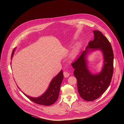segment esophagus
I'll list each match as a JSON object with an SVG mask.
<instances>
[{"instance_id":"esophagus-1","label":"esophagus","mask_w":124,"mask_h":124,"mask_svg":"<svg viewBox=\"0 0 124 124\" xmlns=\"http://www.w3.org/2000/svg\"><path fill=\"white\" fill-rule=\"evenodd\" d=\"M63 75L65 77H68L69 75H70V73L68 72V71H64L63 72Z\"/></svg>"}]
</instances>
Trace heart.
<instances>
[{
    "mask_svg": "<svg viewBox=\"0 0 124 124\" xmlns=\"http://www.w3.org/2000/svg\"><path fill=\"white\" fill-rule=\"evenodd\" d=\"M78 48L77 47H75L71 52V57L72 58H73V57H75L77 55V53H78Z\"/></svg>",
    "mask_w": 124,
    "mask_h": 124,
    "instance_id": "b5f03b06",
    "label": "heart"
}]
</instances>
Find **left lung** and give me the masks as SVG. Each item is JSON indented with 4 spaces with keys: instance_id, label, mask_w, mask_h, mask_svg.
Returning a JSON list of instances; mask_svg holds the SVG:
<instances>
[{
    "instance_id": "left-lung-1",
    "label": "left lung",
    "mask_w": 124,
    "mask_h": 124,
    "mask_svg": "<svg viewBox=\"0 0 124 124\" xmlns=\"http://www.w3.org/2000/svg\"><path fill=\"white\" fill-rule=\"evenodd\" d=\"M93 32V40L89 42L85 50L71 63L79 93L87 101H93L104 93L111 83L114 71V53L110 42L101 31H94ZM97 49L101 50L103 53L104 64L100 73L93 75L88 69L86 58L89 51Z\"/></svg>"
}]
</instances>
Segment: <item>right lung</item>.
I'll return each instance as SVG.
<instances>
[{
    "label": "right lung",
    "mask_w": 124,
    "mask_h": 124,
    "mask_svg": "<svg viewBox=\"0 0 124 124\" xmlns=\"http://www.w3.org/2000/svg\"><path fill=\"white\" fill-rule=\"evenodd\" d=\"M15 49V48H14V50L13 51L11 58L14 52ZM63 79V72L61 70L52 80L51 83L50 84L48 88L45 92V93H44L42 95L39 97H31L28 96L24 93H23L30 100L37 104L46 106H51L53 104L58 98L60 87Z\"/></svg>",
    "instance_id": "right-lung-1"
}]
</instances>
